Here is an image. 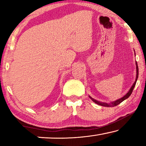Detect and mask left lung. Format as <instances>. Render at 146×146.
<instances>
[{"label":"left lung","mask_w":146,"mask_h":146,"mask_svg":"<svg viewBox=\"0 0 146 146\" xmlns=\"http://www.w3.org/2000/svg\"><path fill=\"white\" fill-rule=\"evenodd\" d=\"M136 71H137V74H136V79H135V82L133 83V84L132 85V86L131 87L130 90H129L128 92H127L126 94H125L124 96L121 98L119 99V100H115V102H112L111 103H105V102H99L98 100H94V98H92L90 96V99L92 100L94 102H95L96 104H97L98 105H100V106H105V107H113V106H117L118 104H119L121 102H122L123 100H125V99H127V98L129 97V96H130L131 94V93H132L133 92V88H134L135 86V84H136V81L137 80V78H138V66H137V62H136Z\"/></svg>","instance_id":"left-lung-1"}]
</instances>
